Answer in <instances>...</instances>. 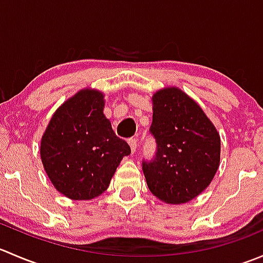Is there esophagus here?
Returning <instances> with one entry per match:
<instances>
[{"mask_svg": "<svg viewBox=\"0 0 263 263\" xmlns=\"http://www.w3.org/2000/svg\"><path fill=\"white\" fill-rule=\"evenodd\" d=\"M129 147H131V153L135 154L136 153V148H137V139H132L128 141Z\"/></svg>", "mask_w": 263, "mask_h": 263, "instance_id": "obj_1", "label": "esophagus"}]
</instances>
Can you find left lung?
<instances>
[{"label":"left lung","mask_w":263,"mask_h":263,"mask_svg":"<svg viewBox=\"0 0 263 263\" xmlns=\"http://www.w3.org/2000/svg\"><path fill=\"white\" fill-rule=\"evenodd\" d=\"M150 134L155 156L142 160L148 190L166 203H184L213 181L220 163V136L200 105L177 87L153 97Z\"/></svg>","instance_id":"1"}]
</instances>
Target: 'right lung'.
<instances>
[{
    "label": "right lung",
    "instance_id": "add662e5",
    "mask_svg": "<svg viewBox=\"0 0 263 263\" xmlns=\"http://www.w3.org/2000/svg\"><path fill=\"white\" fill-rule=\"evenodd\" d=\"M97 90H81L63 103L42 137L41 156L50 182L71 200H91L109 185L123 156L131 154L103 115Z\"/></svg>",
    "mask_w": 263,
    "mask_h": 263
}]
</instances>
